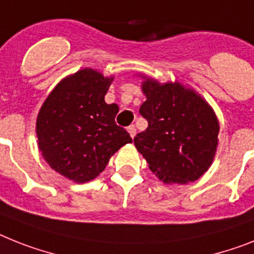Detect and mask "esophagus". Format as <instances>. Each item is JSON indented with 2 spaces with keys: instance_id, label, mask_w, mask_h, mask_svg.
Listing matches in <instances>:
<instances>
[{
  "instance_id": "1",
  "label": "esophagus",
  "mask_w": 254,
  "mask_h": 254,
  "mask_svg": "<svg viewBox=\"0 0 254 254\" xmlns=\"http://www.w3.org/2000/svg\"><path fill=\"white\" fill-rule=\"evenodd\" d=\"M127 132H128L129 136H131L132 139L135 137V135H136V128H135V127H133V126H129V127H127Z\"/></svg>"
}]
</instances>
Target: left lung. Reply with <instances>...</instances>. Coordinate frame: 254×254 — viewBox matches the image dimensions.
I'll list each match as a JSON object with an SVG mask.
<instances>
[{"instance_id": "8db88e82", "label": "left lung", "mask_w": 254, "mask_h": 254, "mask_svg": "<svg viewBox=\"0 0 254 254\" xmlns=\"http://www.w3.org/2000/svg\"><path fill=\"white\" fill-rule=\"evenodd\" d=\"M145 102L140 114L148 128L133 142L153 174L166 184H186L202 177L214 161L219 122L210 105L179 81L161 84L140 75Z\"/></svg>"}]
</instances>
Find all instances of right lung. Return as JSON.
Returning <instances> with one entry per match:
<instances>
[{
	"label": "right lung",
	"instance_id": "obj_1",
	"mask_svg": "<svg viewBox=\"0 0 254 254\" xmlns=\"http://www.w3.org/2000/svg\"><path fill=\"white\" fill-rule=\"evenodd\" d=\"M113 80L94 68H81L54 87L37 115L41 156L75 183L97 178L113 154L132 142L128 132L115 123L118 105L105 102Z\"/></svg>",
	"mask_w": 254,
	"mask_h": 254
}]
</instances>
